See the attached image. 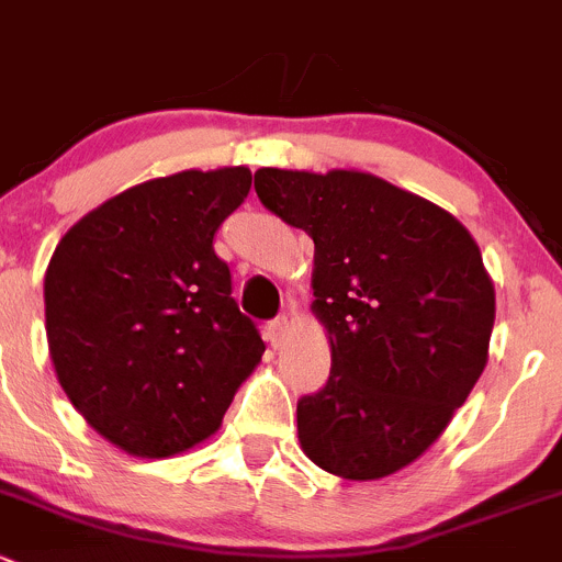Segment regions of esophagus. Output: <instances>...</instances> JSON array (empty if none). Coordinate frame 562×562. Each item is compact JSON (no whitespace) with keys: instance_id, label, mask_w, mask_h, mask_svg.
Wrapping results in <instances>:
<instances>
[{"instance_id":"34e87169","label":"esophagus","mask_w":562,"mask_h":562,"mask_svg":"<svg viewBox=\"0 0 562 562\" xmlns=\"http://www.w3.org/2000/svg\"><path fill=\"white\" fill-rule=\"evenodd\" d=\"M289 327H292V324H289V316H279V319L268 322V340H270V344L281 346L283 340H286Z\"/></svg>"}]
</instances>
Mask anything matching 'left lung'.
Masks as SVG:
<instances>
[{"mask_svg":"<svg viewBox=\"0 0 562 562\" xmlns=\"http://www.w3.org/2000/svg\"><path fill=\"white\" fill-rule=\"evenodd\" d=\"M270 213L314 238V314L329 379L297 403L308 460L370 482L438 441L487 366L495 289L465 227L357 170L254 172Z\"/></svg>","mask_w":562,"mask_h":562,"instance_id":"obj_1","label":"left lung"}]
</instances>
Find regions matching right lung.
<instances>
[{"label":"right lung","instance_id":"right-lung-1","mask_svg":"<svg viewBox=\"0 0 562 562\" xmlns=\"http://www.w3.org/2000/svg\"><path fill=\"white\" fill-rule=\"evenodd\" d=\"M251 189L248 167L183 170L86 213L45 270V333L78 414L135 457L181 454L222 427L262 360L213 235Z\"/></svg>","mask_w":562,"mask_h":562}]
</instances>
